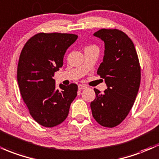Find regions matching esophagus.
Instances as JSON below:
<instances>
[{
    "label": "esophagus",
    "instance_id": "obj_1",
    "mask_svg": "<svg viewBox=\"0 0 159 159\" xmlns=\"http://www.w3.org/2000/svg\"><path fill=\"white\" fill-rule=\"evenodd\" d=\"M87 87L85 86V85H83V84H79L78 85V90H84V89H86Z\"/></svg>",
    "mask_w": 159,
    "mask_h": 159
}]
</instances>
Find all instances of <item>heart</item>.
Wrapping results in <instances>:
<instances>
[{
  "label": "heart",
  "instance_id": "1",
  "mask_svg": "<svg viewBox=\"0 0 159 159\" xmlns=\"http://www.w3.org/2000/svg\"><path fill=\"white\" fill-rule=\"evenodd\" d=\"M88 48H97V47H96V46H94V45H92V46H89V47H88Z\"/></svg>",
  "mask_w": 159,
  "mask_h": 159
}]
</instances>
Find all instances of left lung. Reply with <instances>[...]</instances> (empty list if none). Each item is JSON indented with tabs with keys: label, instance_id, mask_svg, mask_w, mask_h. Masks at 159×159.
Instances as JSON below:
<instances>
[{
	"label": "left lung",
	"instance_id": "left-lung-1",
	"mask_svg": "<svg viewBox=\"0 0 159 159\" xmlns=\"http://www.w3.org/2000/svg\"><path fill=\"white\" fill-rule=\"evenodd\" d=\"M105 43L103 61L97 75L105 79L104 93L94 88L96 98L90 103L92 115L98 124L115 128L130 112L138 93L141 69L133 41L119 29H102L94 33Z\"/></svg>",
	"mask_w": 159,
	"mask_h": 159
}]
</instances>
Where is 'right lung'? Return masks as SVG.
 Masks as SVG:
<instances>
[{"mask_svg": "<svg viewBox=\"0 0 159 159\" xmlns=\"http://www.w3.org/2000/svg\"><path fill=\"white\" fill-rule=\"evenodd\" d=\"M78 35L67 33L34 34L24 45L17 66V81L29 114L39 125L53 128L63 122L77 96L78 85L60 84L54 73L63 65V57Z\"/></svg>", "mask_w": 159, "mask_h": 159, "instance_id": "right-lung-1", "label": "right lung"}]
</instances>
